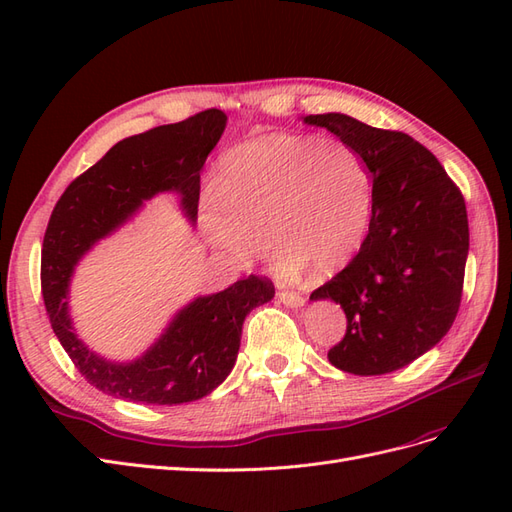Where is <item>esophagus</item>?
Listing matches in <instances>:
<instances>
[{"label": "esophagus", "mask_w": 512, "mask_h": 512, "mask_svg": "<svg viewBox=\"0 0 512 512\" xmlns=\"http://www.w3.org/2000/svg\"><path fill=\"white\" fill-rule=\"evenodd\" d=\"M277 297H280V301H282L284 305H288V307H301V305L305 303L303 294L292 292V290H282L280 294H277Z\"/></svg>", "instance_id": "obj_1"}]
</instances>
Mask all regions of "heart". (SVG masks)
Instances as JSON below:
<instances>
[{
  "mask_svg": "<svg viewBox=\"0 0 512 512\" xmlns=\"http://www.w3.org/2000/svg\"><path fill=\"white\" fill-rule=\"evenodd\" d=\"M220 188L203 196L200 222L213 247L241 267L267 252V237L284 275L305 267L342 269L369 226L367 168L339 138L265 134L226 151Z\"/></svg>",
  "mask_w": 512,
  "mask_h": 512,
  "instance_id": "obj_1",
  "label": "heart"
}]
</instances>
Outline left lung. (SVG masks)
Instances as JSON below:
<instances>
[{
  "instance_id": "1",
  "label": "left lung",
  "mask_w": 512,
  "mask_h": 512,
  "mask_svg": "<svg viewBox=\"0 0 512 512\" xmlns=\"http://www.w3.org/2000/svg\"><path fill=\"white\" fill-rule=\"evenodd\" d=\"M365 162L371 220L361 250L309 299H331L346 335L329 361L354 376H380L412 363L453 327L470 247L461 190L412 136L342 115H307Z\"/></svg>"
}]
</instances>
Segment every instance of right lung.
<instances>
[{
  "mask_svg": "<svg viewBox=\"0 0 512 512\" xmlns=\"http://www.w3.org/2000/svg\"><path fill=\"white\" fill-rule=\"evenodd\" d=\"M226 128L207 108L179 123L123 138L61 194L44 232L40 284L46 316L81 376L106 395L147 406L188 404L209 395L235 367L245 316L273 299L269 277L250 275L183 307L141 359L111 363L87 350L68 316V284L79 258L158 192H177L194 222L200 170Z\"/></svg>",
  "mask_w": 512,
  "mask_h": 512,
  "instance_id": "1",
  "label": "right lung"
}]
</instances>
